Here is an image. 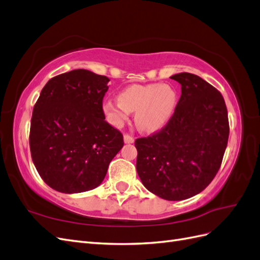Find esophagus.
<instances>
[{
  "instance_id": "34e87169",
  "label": "esophagus",
  "mask_w": 260,
  "mask_h": 260,
  "mask_svg": "<svg viewBox=\"0 0 260 260\" xmlns=\"http://www.w3.org/2000/svg\"><path fill=\"white\" fill-rule=\"evenodd\" d=\"M123 140H124V143H133V142H135V138H133L131 135H129V133H124Z\"/></svg>"
}]
</instances>
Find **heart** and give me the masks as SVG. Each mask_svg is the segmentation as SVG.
I'll return each instance as SVG.
<instances>
[{
	"label": "heart",
	"mask_w": 260,
	"mask_h": 260,
	"mask_svg": "<svg viewBox=\"0 0 260 260\" xmlns=\"http://www.w3.org/2000/svg\"><path fill=\"white\" fill-rule=\"evenodd\" d=\"M178 96L176 90L168 84H133L119 94V101L107 100L104 112L108 120L121 125L129 113L136 112L135 120L143 131H156L162 128L175 113Z\"/></svg>",
	"instance_id": "heart-1"
}]
</instances>
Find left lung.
<instances>
[{"mask_svg":"<svg viewBox=\"0 0 260 260\" xmlns=\"http://www.w3.org/2000/svg\"><path fill=\"white\" fill-rule=\"evenodd\" d=\"M170 78L181 84V96L165 127L136 140L137 171L149 192L182 201L216 177L230 127L223 96L215 86L188 73Z\"/></svg>","mask_w":260,"mask_h":260,"instance_id":"8db88e82","label":"left lung"}]
</instances>
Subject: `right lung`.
<instances>
[{
	"mask_svg": "<svg viewBox=\"0 0 260 260\" xmlns=\"http://www.w3.org/2000/svg\"><path fill=\"white\" fill-rule=\"evenodd\" d=\"M109 79L75 69L44 85L31 117V158L44 182L61 193L93 190L123 146L122 133L105 120Z\"/></svg>",
	"mask_w": 260,
	"mask_h": 260,
	"instance_id": "obj_1",
	"label": "right lung"
}]
</instances>
